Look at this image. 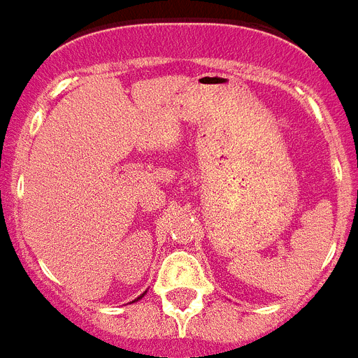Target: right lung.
Returning a JSON list of instances; mask_svg holds the SVG:
<instances>
[{
    "mask_svg": "<svg viewBox=\"0 0 358 358\" xmlns=\"http://www.w3.org/2000/svg\"><path fill=\"white\" fill-rule=\"evenodd\" d=\"M140 297H142V296H140ZM140 297H138V299H140Z\"/></svg>",
    "mask_w": 358,
    "mask_h": 358,
    "instance_id": "right-lung-1",
    "label": "right lung"
}]
</instances>
